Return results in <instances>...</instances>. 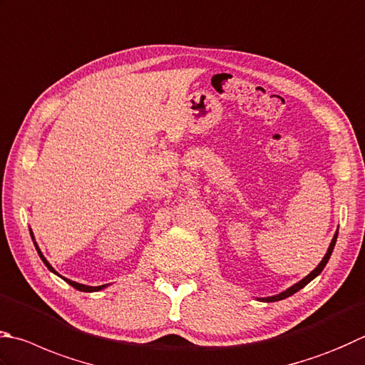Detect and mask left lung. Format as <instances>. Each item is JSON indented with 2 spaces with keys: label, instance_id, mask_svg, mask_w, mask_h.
Here are the masks:
<instances>
[{
  "label": "left lung",
  "instance_id": "obj_1",
  "mask_svg": "<svg viewBox=\"0 0 365 365\" xmlns=\"http://www.w3.org/2000/svg\"><path fill=\"white\" fill-rule=\"evenodd\" d=\"M336 235H339V230L335 232V235H334V238H332V242H331V246H329V250H327V252H326V256L322 257V260L319 262V265L314 268V270L310 273V274H307V277L302 279V281H299L297 284H294V286H291L289 289H286L284 292H281V294H278V295H273V297H265V299H259V300H262V302H277V300H283V299H286V297H291L292 294H295L297 291H300L302 287H305L308 283H310L312 279H314L316 277H318V274L324 270V267H326V264L329 262V259H331V254H332V251H334V246H335V242H336Z\"/></svg>",
  "mask_w": 365,
  "mask_h": 365
}]
</instances>
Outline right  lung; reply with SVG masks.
Segmentation results:
<instances>
[{
  "label": "right lung",
  "instance_id": "right-lung-1",
  "mask_svg": "<svg viewBox=\"0 0 365 365\" xmlns=\"http://www.w3.org/2000/svg\"><path fill=\"white\" fill-rule=\"evenodd\" d=\"M31 238H33V233H31ZM34 240V238H33ZM34 246H36V251H38V254H39V257L41 259H43V262L46 264V267L47 268H49V270L51 272H53V273H57V272H55L53 270V268H52V265L49 264V262H47V260H46V257L43 256V252H41V250H39V247H38V245L36 243H34ZM58 274V273H57ZM58 277H60V274H58ZM61 278H63V277H61ZM65 281H66V283L68 284H71L73 287H74V289H78V291H82V292H95V291H101V289H105V287H106V284H103V286H86V284H79V283H76V281H71V279H68V278H63Z\"/></svg>",
  "mask_w": 365,
  "mask_h": 365
}]
</instances>
